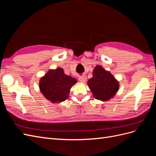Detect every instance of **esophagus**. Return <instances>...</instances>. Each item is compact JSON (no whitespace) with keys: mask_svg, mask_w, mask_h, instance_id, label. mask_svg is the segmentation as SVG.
<instances>
[{"mask_svg":"<svg viewBox=\"0 0 156 156\" xmlns=\"http://www.w3.org/2000/svg\"><path fill=\"white\" fill-rule=\"evenodd\" d=\"M87 79L86 75H81L79 77V81L81 83H85Z\"/></svg>","mask_w":156,"mask_h":156,"instance_id":"34e87169","label":"esophagus"}]
</instances>
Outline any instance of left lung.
Returning a JSON list of instances; mask_svg holds the SVG:
<instances>
[{"mask_svg": "<svg viewBox=\"0 0 156 156\" xmlns=\"http://www.w3.org/2000/svg\"><path fill=\"white\" fill-rule=\"evenodd\" d=\"M93 77L88 81V85L97 100H109L119 90V84L114 76L100 66L94 69Z\"/></svg>", "mask_w": 156, "mask_h": 156, "instance_id": "left-lung-1", "label": "left lung"}]
</instances>
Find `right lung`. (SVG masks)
Wrapping results in <instances>:
<instances>
[{
    "label": "right lung",
    "instance_id": "add662e5",
    "mask_svg": "<svg viewBox=\"0 0 156 156\" xmlns=\"http://www.w3.org/2000/svg\"><path fill=\"white\" fill-rule=\"evenodd\" d=\"M77 80L66 75L62 68L50 70L40 81V89L47 100L60 103L66 100L72 87Z\"/></svg>",
    "mask_w": 156,
    "mask_h": 156
}]
</instances>
